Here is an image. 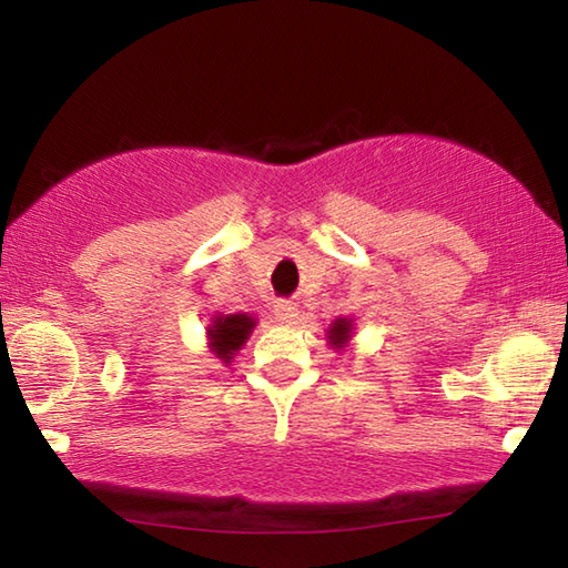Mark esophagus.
Listing matches in <instances>:
<instances>
[{
    "label": "esophagus",
    "instance_id": "1",
    "mask_svg": "<svg viewBox=\"0 0 568 568\" xmlns=\"http://www.w3.org/2000/svg\"><path fill=\"white\" fill-rule=\"evenodd\" d=\"M273 312H275V320L283 324H295L297 315H300V310L293 300H277V303L273 305Z\"/></svg>",
    "mask_w": 568,
    "mask_h": 568
}]
</instances>
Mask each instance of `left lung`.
<instances>
[{
    "instance_id": "obj_1",
    "label": "left lung",
    "mask_w": 568,
    "mask_h": 568,
    "mask_svg": "<svg viewBox=\"0 0 568 568\" xmlns=\"http://www.w3.org/2000/svg\"><path fill=\"white\" fill-rule=\"evenodd\" d=\"M352 336H354V320L339 317L329 324L327 344L334 348V352H346V346L352 344Z\"/></svg>"
}]
</instances>
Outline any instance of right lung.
Returning a JSON list of instances; mask_svg holds the SVG:
<instances>
[{
	"label": "right lung",
	"mask_w": 568,
	"mask_h": 568,
	"mask_svg": "<svg viewBox=\"0 0 568 568\" xmlns=\"http://www.w3.org/2000/svg\"><path fill=\"white\" fill-rule=\"evenodd\" d=\"M253 327H256V317L248 312H239V315H212L207 324V346L210 352L222 361L224 366H232L234 356L246 344Z\"/></svg>",
	"instance_id": "obj_1"
}]
</instances>
